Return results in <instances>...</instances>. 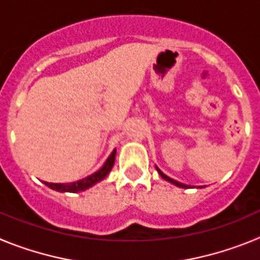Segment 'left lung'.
Returning <instances> with one entry per match:
<instances>
[{
  "mask_svg": "<svg viewBox=\"0 0 260 260\" xmlns=\"http://www.w3.org/2000/svg\"><path fill=\"white\" fill-rule=\"evenodd\" d=\"M156 169H157V172H158V174H160V176L162 177V178H164V180H167V181H169V182H172V183H174V185L176 186H180V187H185V189H187V187H189V186L187 185H185V183H181V182H178V181H176V180H172L171 177H168V176H165L164 173H162L161 171H160V169H158L157 167H156Z\"/></svg>",
  "mask_w": 260,
  "mask_h": 260,
  "instance_id": "8db88e82",
  "label": "left lung"
}]
</instances>
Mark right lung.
<instances>
[{
  "label": "right lung",
  "instance_id": "right-lung-1",
  "mask_svg": "<svg viewBox=\"0 0 260 260\" xmlns=\"http://www.w3.org/2000/svg\"><path fill=\"white\" fill-rule=\"evenodd\" d=\"M114 158H116V150H113V152L110 153L109 157L107 158L105 164L103 165L102 169H99L98 172H95L91 176L86 177L83 180H79L77 182H71V183H50V182H44L45 185L49 186L50 189L56 190V191L61 192H79L83 191V190L88 189L92 185H95L96 182H100L102 180H104L105 177L108 176V173L110 172L112 167L114 164Z\"/></svg>",
  "mask_w": 260,
  "mask_h": 260
}]
</instances>
